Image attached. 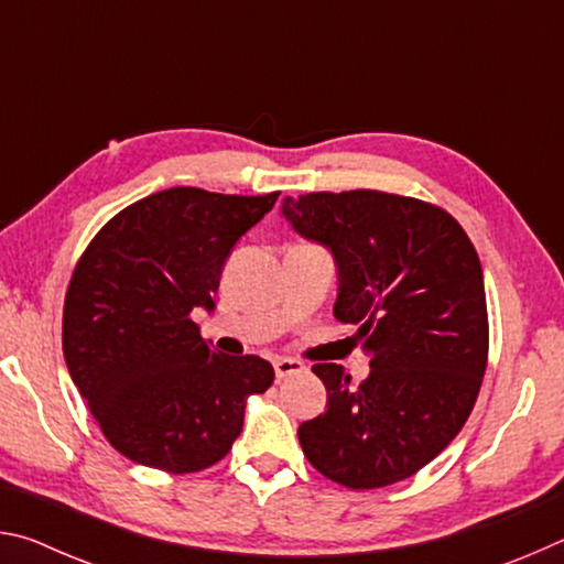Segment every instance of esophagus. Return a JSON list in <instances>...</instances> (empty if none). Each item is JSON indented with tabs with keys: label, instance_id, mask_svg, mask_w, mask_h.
Masks as SVG:
<instances>
[{
	"label": "esophagus",
	"instance_id": "obj_1",
	"mask_svg": "<svg viewBox=\"0 0 564 564\" xmlns=\"http://www.w3.org/2000/svg\"><path fill=\"white\" fill-rule=\"evenodd\" d=\"M273 370H275V378H289L295 376L303 370V362L295 360V358H275L273 360Z\"/></svg>",
	"mask_w": 564,
	"mask_h": 564
}]
</instances>
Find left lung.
<instances>
[{
	"label": "left lung",
	"mask_w": 564,
	"mask_h": 564,
	"mask_svg": "<svg viewBox=\"0 0 564 564\" xmlns=\"http://www.w3.org/2000/svg\"><path fill=\"white\" fill-rule=\"evenodd\" d=\"M281 216L328 248L338 273L333 316L370 352L358 386L316 362L326 413L305 420L308 463L350 490L415 475L460 433L488 362L480 259L443 208L383 191L285 196Z\"/></svg>",
	"instance_id": "obj_1"
}]
</instances>
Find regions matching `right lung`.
<instances>
[{"label": "right lung", "mask_w": 564, "mask_h": 564, "mask_svg": "<svg viewBox=\"0 0 564 564\" xmlns=\"http://www.w3.org/2000/svg\"><path fill=\"white\" fill-rule=\"evenodd\" d=\"M275 198L159 191L113 216L76 263L64 360L129 460L176 475L212 467L241 435L246 400L273 383L269 360L218 356L191 313L216 308L226 259Z\"/></svg>", "instance_id": "right-lung-1"}]
</instances>
